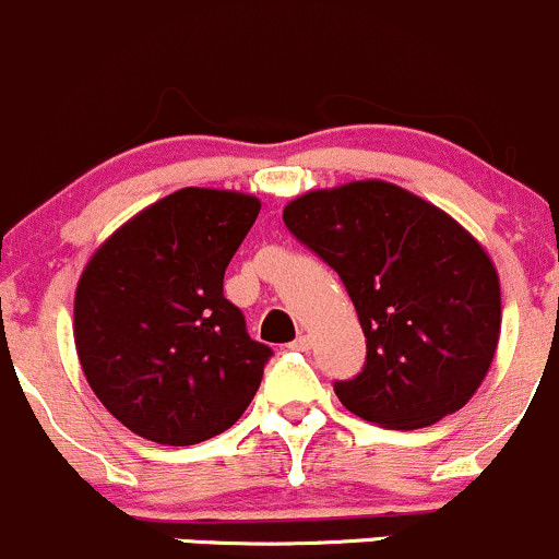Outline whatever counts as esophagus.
<instances>
[{
  "instance_id": "obj_1",
  "label": "esophagus",
  "mask_w": 559,
  "mask_h": 559,
  "mask_svg": "<svg viewBox=\"0 0 559 559\" xmlns=\"http://www.w3.org/2000/svg\"><path fill=\"white\" fill-rule=\"evenodd\" d=\"M292 348H297V352H308V348H311V335L300 332V335H297V341L292 343Z\"/></svg>"
}]
</instances>
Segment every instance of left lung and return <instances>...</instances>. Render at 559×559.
<instances>
[{
    "label": "left lung",
    "mask_w": 559,
    "mask_h": 559,
    "mask_svg": "<svg viewBox=\"0 0 559 559\" xmlns=\"http://www.w3.org/2000/svg\"><path fill=\"white\" fill-rule=\"evenodd\" d=\"M284 224L357 308L368 357L362 373L335 381L352 414L416 430L476 394L498 348L500 281L465 227L386 180L308 191L284 207Z\"/></svg>",
    "instance_id": "1"
}]
</instances>
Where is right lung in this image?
I'll return each mask as SVG.
<instances>
[{
	"label": "right lung",
	"mask_w": 559,
	"mask_h": 559,
	"mask_svg": "<svg viewBox=\"0 0 559 559\" xmlns=\"http://www.w3.org/2000/svg\"><path fill=\"white\" fill-rule=\"evenodd\" d=\"M262 202L180 189L118 227L78 281L75 348L99 403L140 438L191 447L229 430L270 348L224 297V270Z\"/></svg>",
	"instance_id": "right-lung-1"
}]
</instances>
